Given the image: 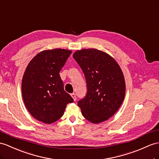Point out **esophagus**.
Listing matches in <instances>:
<instances>
[{
  "mask_svg": "<svg viewBox=\"0 0 159 159\" xmlns=\"http://www.w3.org/2000/svg\"><path fill=\"white\" fill-rule=\"evenodd\" d=\"M71 97L73 98V99L74 100V101H75V100H76V95H75V94H74V93H72V94H71Z\"/></svg>",
  "mask_w": 159,
  "mask_h": 159,
  "instance_id": "esophagus-1",
  "label": "esophagus"
}]
</instances>
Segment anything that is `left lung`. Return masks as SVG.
<instances>
[{
	"label": "left lung",
	"instance_id": "obj_1",
	"mask_svg": "<svg viewBox=\"0 0 159 159\" xmlns=\"http://www.w3.org/2000/svg\"><path fill=\"white\" fill-rule=\"evenodd\" d=\"M73 59L84 73L87 92L77 105L84 117L93 123L111 117L124 100L125 83L119 65L108 54L96 49H84Z\"/></svg>",
	"mask_w": 159,
	"mask_h": 159
}]
</instances>
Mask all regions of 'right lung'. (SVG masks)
<instances>
[{"instance_id":"obj_1","label":"right lung","mask_w":159,"mask_h":159,"mask_svg":"<svg viewBox=\"0 0 159 159\" xmlns=\"http://www.w3.org/2000/svg\"><path fill=\"white\" fill-rule=\"evenodd\" d=\"M72 52L56 48L38 53L23 76L21 92L30 113L47 124L59 119L73 99L65 91L59 72Z\"/></svg>"}]
</instances>
